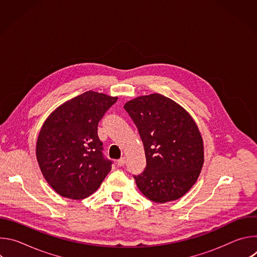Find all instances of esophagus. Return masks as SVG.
Instances as JSON below:
<instances>
[{
    "instance_id": "1",
    "label": "esophagus",
    "mask_w": 257,
    "mask_h": 257,
    "mask_svg": "<svg viewBox=\"0 0 257 257\" xmlns=\"http://www.w3.org/2000/svg\"><path fill=\"white\" fill-rule=\"evenodd\" d=\"M125 163H126V159H125V158H121L120 160H118V161H117V164H118V166H119V167L124 166V165H125Z\"/></svg>"
}]
</instances>
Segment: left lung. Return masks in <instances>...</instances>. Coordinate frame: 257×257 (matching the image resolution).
Returning <instances> with one entry per match:
<instances>
[{"label": "left lung", "mask_w": 257, "mask_h": 257, "mask_svg": "<svg viewBox=\"0 0 257 257\" xmlns=\"http://www.w3.org/2000/svg\"><path fill=\"white\" fill-rule=\"evenodd\" d=\"M124 108L144 146L146 167L133 176L138 189L154 202L181 198L195 184L204 162L195 121L184 107L160 93L133 98Z\"/></svg>", "instance_id": "8db88e82"}]
</instances>
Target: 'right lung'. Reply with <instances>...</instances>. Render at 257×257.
Masks as SVG:
<instances>
[{"label":"right lung","mask_w":257,"mask_h":257,"mask_svg":"<svg viewBox=\"0 0 257 257\" xmlns=\"http://www.w3.org/2000/svg\"><path fill=\"white\" fill-rule=\"evenodd\" d=\"M117 99L89 90L62 103L45 121L36 141V160L59 195L86 198L111 171L112 162L101 152L97 125Z\"/></svg>","instance_id":"right-lung-1"}]
</instances>
